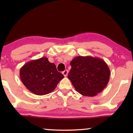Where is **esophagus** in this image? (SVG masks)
Wrapping results in <instances>:
<instances>
[{
  "mask_svg": "<svg viewBox=\"0 0 133 133\" xmlns=\"http://www.w3.org/2000/svg\"><path fill=\"white\" fill-rule=\"evenodd\" d=\"M62 74H63V76H64L65 77H66L67 75H68V70H65V71H63L62 72Z\"/></svg>",
  "mask_w": 133,
  "mask_h": 133,
  "instance_id": "1",
  "label": "esophagus"
}]
</instances>
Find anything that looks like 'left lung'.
I'll return each mask as SVG.
<instances>
[{
    "instance_id": "1",
    "label": "left lung",
    "mask_w": 133,
    "mask_h": 133,
    "mask_svg": "<svg viewBox=\"0 0 133 133\" xmlns=\"http://www.w3.org/2000/svg\"><path fill=\"white\" fill-rule=\"evenodd\" d=\"M68 77L76 90L83 96L93 97L108 84L110 68L104 61L92 56H77L70 62Z\"/></svg>"
}]
</instances>
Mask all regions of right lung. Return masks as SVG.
<instances>
[{
	"label": "right lung",
	"mask_w": 133,
	"mask_h": 133,
	"mask_svg": "<svg viewBox=\"0 0 133 133\" xmlns=\"http://www.w3.org/2000/svg\"><path fill=\"white\" fill-rule=\"evenodd\" d=\"M20 77L30 91L43 96L52 91L64 76L48 58L41 57L25 63L20 70Z\"/></svg>",
	"instance_id": "right-lung-1"
}]
</instances>
